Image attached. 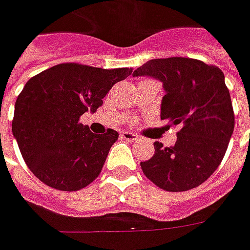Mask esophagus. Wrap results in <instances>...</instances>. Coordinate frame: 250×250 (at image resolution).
<instances>
[{
    "label": "esophagus",
    "instance_id": "1",
    "mask_svg": "<svg viewBox=\"0 0 250 250\" xmlns=\"http://www.w3.org/2000/svg\"><path fill=\"white\" fill-rule=\"evenodd\" d=\"M121 137H123L124 140L129 141V142H137V141H140V137L132 132H123L121 133Z\"/></svg>",
    "mask_w": 250,
    "mask_h": 250
}]
</instances>
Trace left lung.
Here are the masks:
<instances>
[{"instance_id": "left-lung-1", "label": "left lung", "mask_w": 250, "mask_h": 250, "mask_svg": "<svg viewBox=\"0 0 250 250\" xmlns=\"http://www.w3.org/2000/svg\"><path fill=\"white\" fill-rule=\"evenodd\" d=\"M133 76H153L163 83L161 118L181 125L175 145L154 142V155L141 162L146 178L170 192L204 183L224 158L234 127L223 71L198 59L172 56L147 62Z\"/></svg>"}]
</instances>
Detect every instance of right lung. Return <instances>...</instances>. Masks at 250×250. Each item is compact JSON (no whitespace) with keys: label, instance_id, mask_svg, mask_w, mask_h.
Wrapping results in <instances>:
<instances>
[{"label":"right lung","instance_id":"1","mask_svg":"<svg viewBox=\"0 0 250 250\" xmlns=\"http://www.w3.org/2000/svg\"><path fill=\"white\" fill-rule=\"evenodd\" d=\"M132 68L104 69L61 63L26 83L14 106L13 134L27 167L39 181L59 191H78L100 175L118 133L96 134L82 114L96 110L114 84Z\"/></svg>","mask_w":250,"mask_h":250}]
</instances>
